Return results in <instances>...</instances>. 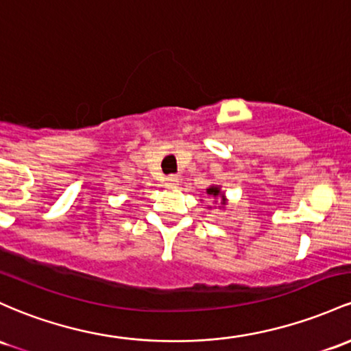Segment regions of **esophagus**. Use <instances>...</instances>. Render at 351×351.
Listing matches in <instances>:
<instances>
[{"mask_svg": "<svg viewBox=\"0 0 351 351\" xmlns=\"http://www.w3.org/2000/svg\"><path fill=\"white\" fill-rule=\"evenodd\" d=\"M178 183H180V178L176 175H169L165 178V184H167L168 188H176L178 186Z\"/></svg>", "mask_w": 351, "mask_h": 351, "instance_id": "esophagus-1", "label": "esophagus"}]
</instances>
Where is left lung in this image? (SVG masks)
Listing matches in <instances>:
<instances>
[{"instance_id":"left-lung-1","label":"left lung","mask_w":351,"mask_h":351,"mask_svg":"<svg viewBox=\"0 0 351 351\" xmlns=\"http://www.w3.org/2000/svg\"><path fill=\"white\" fill-rule=\"evenodd\" d=\"M206 195L211 196V198H218V196H219V198H221V205H225V195L221 193L219 186H215V184H213V186H210L206 190Z\"/></svg>"}]
</instances>
